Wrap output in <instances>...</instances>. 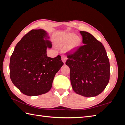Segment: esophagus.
Listing matches in <instances>:
<instances>
[{
	"instance_id": "obj_1",
	"label": "esophagus",
	"mask_w": 125,
	"mask_h": 125,
	"mask_svg": "<svg viewBox=\"0 0 125 125\" xmlns=\"http://www.w3.org/2000/svg\"><path fill=\"white\" fill-rule=\"evenodd\" d=\"M66 60H67V56H66V55H62V60L64 62V63H65Z\"/></svg>"
}]
</instances>
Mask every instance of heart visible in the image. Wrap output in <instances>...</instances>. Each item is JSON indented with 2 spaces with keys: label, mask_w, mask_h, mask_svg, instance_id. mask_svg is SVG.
<instances>
[{
  "label": "heart",
  "mask_w": 125,
  "mask_h": 125,
  "mask_svg": "<svg viewBox=\"0 0 125 125\" xmlns=\"http://www.w3.org/2000/svg\"><path fill=\"white\" fill-rule=\"evenodd\" d=\"M71 41L72 42L70 44V47L71 48H75L80 44L81 39L78 36H75V35L73 34H68L63 37L60 42V45L64 46V45L68 44Z\"/></svg>",
  "instance_id": "heart-1"
}]
</instances>
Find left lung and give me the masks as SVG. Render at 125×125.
<instances>
[{
    "label": "left lung",
    "mask_w": 125,
    "mask_h": 125,
    "mask_svg": "<svg viewBox=\"0 0 125 125\" xmlns=\"http://www.w3.org/2000/svg\"><path fill=\"white\" fill-rule=\"evenodd\" d=\"M82 43L67 52L66 65L70 68L72 88L85 97L96 96L108 83L110 65L104 46L90 33L80 31Z\"/></svg>",
    "instance_id": "obj_1"
}]
</instances>
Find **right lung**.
I'll return each instance as SVG.
<instances>
[{"label": "right lung", "mask_w": 125, "mask_h": 125, "mask_svg": "<svg viewBox=\"0 0 125 125\" xmlns=\"http://www.w3.org/2000/svg\"><path fill=\"white\" fill-rule=\"evenodd\" d=\"M43 29L32 30L22 37L11 56L10 77L13 84L24 94L37 96L46 93L52 86L56 73L63 65L61 56L48 57L51 42Z\"/></svg>", "instance_id": "1"}]
</instances>
